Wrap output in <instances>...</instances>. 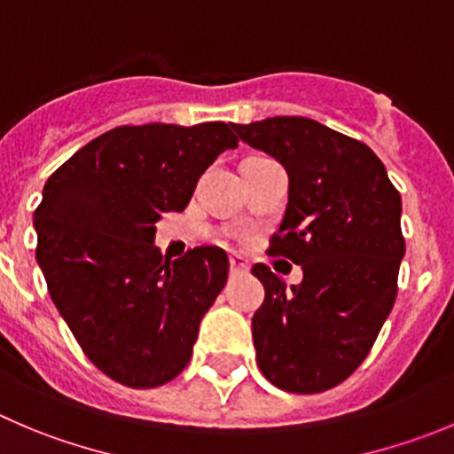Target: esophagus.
Returning a JSON list of instances; mask_svg holds the SVG:
<instances>
[{"mask_svg":"<svg viewBox=\"0 0 454 454\" xmlns=\"http://www.w3.org/2000/svg\"><path fill=\"white\" fill-rule=\"evenodd\" d=\"M230 267H231V271H247L249 262L245 261L243 256H239V254H234V256H230Z\"/></svg>","mask_w":454,"mask_h":454,"instance_id":"obj_1","label":"esophagus"}]
</instances>
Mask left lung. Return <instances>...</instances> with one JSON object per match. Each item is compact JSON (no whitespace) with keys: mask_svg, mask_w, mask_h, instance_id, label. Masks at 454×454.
<instances>
[{"mask_svg":"<svg viewBox=\"0 0 454 454\" xmlns=\"http://www.w3.org/2000/svg\"><path fill=\"white\" fill-rule=\"evenodd\" d=\"M231 127L287 171L289 202L267 254L303 270L287 289L267 265L252 267L265 287L252 318L258 368L280 390L325 392L364 364L395 305L401 196L368 145L317 120Z\"/></svg>","mask_w":454,"mask_h":454,"instance_id":"left-lung-1","label":"left lung"}]
</instances>
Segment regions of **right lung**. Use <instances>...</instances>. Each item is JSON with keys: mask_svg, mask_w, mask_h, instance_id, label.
<instances>
[{"mask_svg": "<svg viewBox=\"0 0 454 454\" xmlns=\"http://www.w3.org/2000/svg\"><path fill=\"white\" fill-rule=\"evenodd\" d=\"M236 146L224 122L118 127L46 180L33 223L49 294L82 352L122 386H165L192 359L230 261L220 247L167 261L155 220L183 211L207 167Z\"/></svg>", "mask_w": 454, "mask_h": 454, "instance_id": "obj_1", "label": "right lung"}]
</instances>
